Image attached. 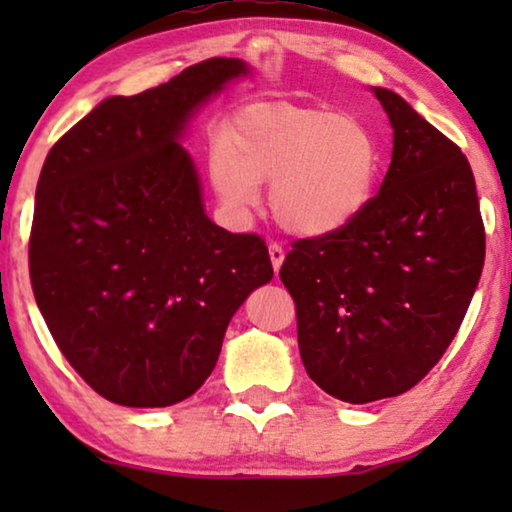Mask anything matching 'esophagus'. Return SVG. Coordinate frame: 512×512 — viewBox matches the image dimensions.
<instances>
[{
  "label": "esophagus",
  "instance_id": "esophagus-1",
  "mask_svg": "<svg viewBox=\"0 0 512 512\" xmlns=\"http://www.w3.org/2000/svg\"><path fill=\"white\" fill-rule=\"evenodd\" d=\"M268 251H270V261H272V268H275V272H279V268H282V263H284V256H286L284 247H282V244H277V242H270Z\"/></svg>",
  "mask_w": 512,
  "mask_h": 512
}]
</instances>
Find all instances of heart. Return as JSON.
Instances as JSON below:
<instances>
[{"label": "heart", "mask_w": 512, "mask_h": 512, "mask_svg": "<svg viewBox=\"0 0 512 512\" xmlns=\"http://www.w3.org/2000/svg\"><path fill=\"white\" fill-rule=\"evenodd\" d=\"M216 191L251 207L272 184L275 219L296 235H331L366 212L380 177V149L368 125L326 109L258 104L230 125L212 158Z\"/></svg>", "instance_id": "obj_1"}]
</instances>
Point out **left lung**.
Here are the masks:
<instances>
[{
  "mask_svg": "<svg viewBox=\"0 0 512 512\" xmlns=\"http://www.w3.org/2000/svg\"><path fill=\"white\" fill-rule=\"evenodd\" d=\"M375 97L394 128L380 191L347 228L293 240L279 270L307 375L345 403L405 394L424 380L457 335L485 265L466 156L403 97L387 88Z\"/></svg>",
  "mask_w": 512,
  "mask_h": 512,
  "instance_id": "obj_1",
  "label": "left lung"
}]
</instances>
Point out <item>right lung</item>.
I'll use <instances>...</instances> for the list:
<instances>
[{"label": "right lung", "mask_w": 512, "mask_h": 512, "mask_svg": "<svg viewBox=\"0 0 512 512\" xmlns=\"http://www.w3.org/2000/svg\"><path fill=\"white\" fill-rule=\"evenodd\" d=\"M247 74L209 58L109 97L48 151L30 233V282L55 345L90 389L165 408L202 387L237 307L272 279L265 240L202 209L188 116Z\"/></svg>", "instance_id": "1"}]
</instances>
